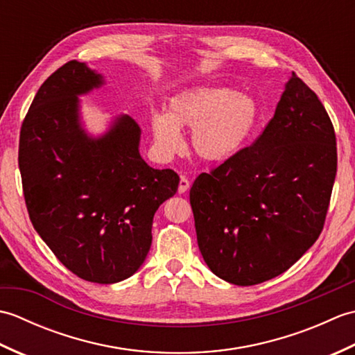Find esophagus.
I'll list each match as a JSON object with an SVG mask.
<instances>
[{"mask_svg": "<svg viewBox=\"0 0 355 355\" xmlns=\"http://www.w3.org/2000/svg\"><path fill=\"white\" fill-rule=\"evenodd\" d=\"M189 187H191V183H189V180H187L184 175H182L180 177V184H178V193H184V192H187L189 191Z\"/></svg>", "mask_w": 355, "mask_h": 355, "instance_id": "34e87169", "label": "esophagus"}]
</instances>
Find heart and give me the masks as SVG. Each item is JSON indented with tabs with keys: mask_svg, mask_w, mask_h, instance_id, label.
<instances>
[{
	"mask_svg": "<svg viewBox=\"0 0 355 355\" xmlns=\"http://www.w3.org/2000/svg\"><path fill=\"white\" fill-rule=\"evenodd\" d=\"M259 119L253 97L227 87L197 85L180 92L168 103V112L150 117L157 153L163 158L183 146L180 130L191 128V148L202 162L221 164L244 148Z\"/></svg>",
	"mask_w": 355,
	"mask_h": 355,
	"instance_id": "heart-1",
	"label": "heart"
}]
</instances>
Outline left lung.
Wrapping results in <instances>:
<instances>
[{
	"instance_id": "left-lung-1",
	"label": "left lung",
	"mask_w": 355,
	"mask_h": 355,
	"mask_svg": "<svg viewBox=\"0 0 355 355\" xmlns=\"http://www.w3.org/2000/svg\"><path fill=\"white\" fill-rule=\"evenodd\" d=\"M337 172L334 126L296 74L252 146L191 187L200 252L225 282L247 286L288 270L319 238Z\"/></svg>"
}]
</instances>
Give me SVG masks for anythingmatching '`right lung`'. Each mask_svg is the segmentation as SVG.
<instances>
[{"instance_id":"right-lung-1","label":"right lung","mask_w":355,"mask_h":355,"mask_svg":"<svg viewBox=\"0 0 355 355\" xmlns=\"http://www.w3.org/2000/svg\"><path fill=\"white\" fill-rule=\"evenodd\" d=\"M105 84L70 61L37 89L19 134L18 164L35 230L71 273L96 284L132 276L153 243V220L180 177L139 153L140 128L128 114L93 137L79 96Z\"/></svg>"}]
</instances>
